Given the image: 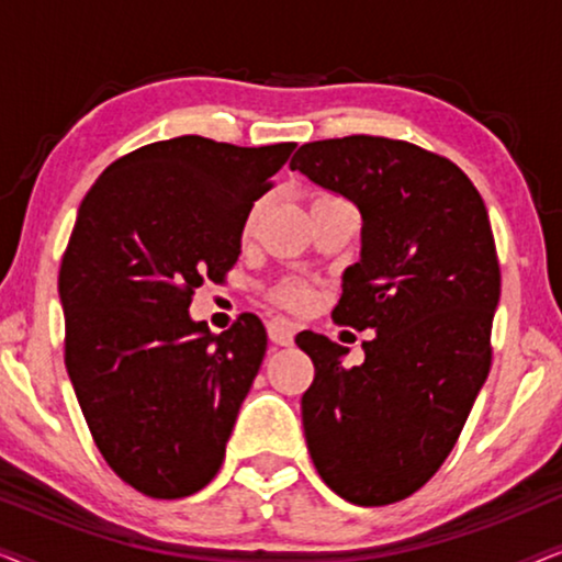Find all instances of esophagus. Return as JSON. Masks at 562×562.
I'll list each match as a JSON object with an SVG mask.
<instances>
[{
  "mask_svg": "<svg viewBox=\"0 0 562 562\" xmlns=\"http://www.w3.org/2000/svg\"><path fill=\"white\" fill-rule=\"evenodd\" d=\"M296 335V325L286 317H273L268 322V337H271V342L276 345H291Z\"/></svg>",
  "mask_w": 562,
  "mask_h": 562,
  "instance_id": "34e87169",
  "label": "esophagus"
}]
</instances>
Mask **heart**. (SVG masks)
I'll return each instance as SVG.
<instances>
[{"mask_svg":"<svg viewBox=\"0 0 562 562\" xmlns=\"http://www.w3.org/2000/svg\"><path fill=\"white\" fill-rule=\"evenodd\" d=\"M256 212H258V206L250 214V225H252V220H256ZM276 296H279V302H283L286 306H294V310H304V306L312 304L314 291L306 286L304 281H286L279 291H276Z\"/></svg>","mask_w":562,"mask_h":562,"instance_id":"b5f03b06","label":"heart"}]
</instances>
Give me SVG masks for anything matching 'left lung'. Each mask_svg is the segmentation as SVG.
<instances>
[{
    "instance_id": "8db88e82",
    "label": "left lung",
    "mask_w": 562,
    "mask_h": 562,
    "mask_svg": "<svg viewBox=\"0 0 562 562\" xmlns=\"http://www.w3.org/2000/svg\"><path fill=\"white\" fill-rule=\"evenodd\" d=\"M291 171L358 206L360 260L333 319L375 329L352 368L342 345L296 335L314 363L306 448L345 502H402L456 448L491 368L502 271L486 204L452 160L391 137L306 143Z\"/></svg>"
}]
</instances>
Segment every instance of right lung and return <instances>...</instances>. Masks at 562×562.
<instances>
[{
    "label": "right lung",
    "mask_w": 562,
    "mask_h": 562,
    "mask_svg": "<svg viewBox=\"0 0 562 562\" xmlns=\"http://www.w3.org/2000/svg\"><path fill=\"white\" fill-rule=\"evenodd\" d=\"M294 148L150 143L79 206L58 273L66 371L99 452L145 496H191L220 471L268 337L256 314L212 335L189 304L235 266L252 204Z\"/></svg>",
    "instance_id": "1"
}]
</instances>
